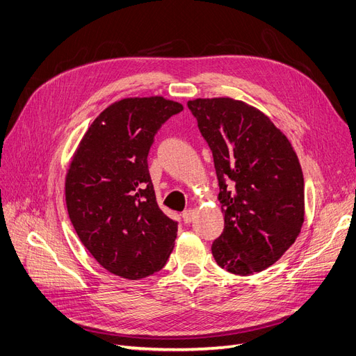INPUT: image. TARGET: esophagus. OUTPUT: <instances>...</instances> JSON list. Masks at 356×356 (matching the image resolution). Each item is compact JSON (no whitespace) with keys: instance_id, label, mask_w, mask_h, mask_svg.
<instances>
[{"instance_id":"1","label":"esophagus","mask_w":356,"mask_h":356,"mask_svg":"<svg viewBox=\"0 0 356 356\" xmlns=\"http://www.w3.org/2000/svg\"><path fill=\"white\" fill-rule=\"evenodd\" d=\"M194 215H195V211L193 209L182 211V220L186 223H191L194 220Z\"/></svg>"}]
</instances>
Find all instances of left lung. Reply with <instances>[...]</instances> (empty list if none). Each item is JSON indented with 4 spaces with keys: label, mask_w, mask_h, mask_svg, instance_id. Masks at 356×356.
<instances>
[{
    "label": "left lung",
    "mask_w": 356,
    "mask_h": 356,
    "mask_svg": "<svg viewBox=\"0 0 356 356\" xmlns=\"http://www.w3.org/2000/svg\"><path fill=\"white\" fill-rule=\"evenodd\" d=\"M188 109L213 153L225 215L213 241L216 263L239 276L275 264L304 223V175L298 156L270 118L231 97L194 99Z\"/></svg>",
    "instance_id": "1"
}]
</instances>
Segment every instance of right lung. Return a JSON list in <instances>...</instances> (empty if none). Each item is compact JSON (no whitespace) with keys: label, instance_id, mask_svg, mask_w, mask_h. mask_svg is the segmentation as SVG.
Here are the masks:
<instances>
[{"label":"right lung","instance_id":"right-lung-1","mask_svg":"<svg viewBox=\"0 0 356 356\" xmlns=\"http://www.w3.org/2000/svg\"><path fill=\"white\" fill-rule=\"evenodd\" d=\"M184 108L162 96L127 97L92 122L70 163L71 223L108 272L137 280L166 264L178 223L156 203L147 154L154 134Z\"/></svg>","mask_w":356,"mask_h":356}]
</instances>
